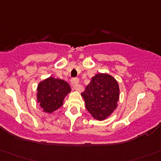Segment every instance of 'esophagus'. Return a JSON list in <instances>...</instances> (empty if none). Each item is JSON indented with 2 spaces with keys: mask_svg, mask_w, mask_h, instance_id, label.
Returning <instances> with one entry per match:
<instances>
[{
  "mask_svg": "<svg viewBox=\"0 0 161 161\" xmlns=\"http://www.w3.org/2000/svg\"><path fill=\"white\" fill-rule=\"evenodd\" d=\"M79 80L78 78H74V79H72L71 80H70L72 87L75 90V91H81V86H80V84L79 83Z\"/></svg>",
  "mask_w": 161,
  "mask_h": 161,
  "instance_id": "34e87169",
  "label": "esophagus"
}]
</instances>
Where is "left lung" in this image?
Returning a JSON list of instances; mask_svg holds the SVG:
<instances>
[{
  "mask_svg": "<svg viewBox=\"0 0 161 161\" xmlns=\"http://www.w3.org/2000/svg\"><path fill=\"white\" fill-rule=\"evenodd\" d=\"M86 108L95 119L104 120L118 106L119 86L114 77L107 74H97L82 93Z\"/></svg>",
  "mask_w": 161,
  "mask_h": 161,
  "instance_id": "obj_1",
  "label": "left lung"
}]
</instances>
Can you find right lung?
Listing matches in <instances>:
<instances>
[{
  "mask_svg": "<svg viewBox=\"0 0 161 161\" xmlns=\"http://www.w3.org/2000/svg\"><path fill=\"white\" fill-rule=\"evenodd\" d=\"M70 92V87L67 82L50 77L38 85L37 102L44 112L52 113L63 106L64 97Z\"/></svg>",
  "mask_w": 161,
  "mask_h": 161,
  "instance_id": "1",
  "label": "right lung"
}]
</instances>
